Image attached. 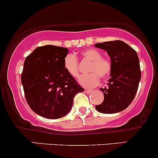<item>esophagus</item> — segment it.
<instances>
[{"instance_id": "obj_1", "label": "esophagus", "mask_w": 158, "mask_h": 158, "mask_svg": "<svg viewBox=\"0 0 158 158\" xmlns=\"http://www.w3.org/2000/svg\"><path fill=\"white\" fill-rule=\"evenodd\" d=\"M92 92V91L89 90V89H85V92L87 93V94H89V93H91Z\"/></svg>"}]
</instances>
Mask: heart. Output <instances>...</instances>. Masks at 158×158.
I'll return each instance as SVG.
<instances>
[{
    "label": "heart",
    "mask_w": 158,
    "mask_h": 158,
    "mask_svg": "<svg viewBox=\"0 0 158 158\" xmlns=\"http://www.w3.org/2000/svg\"><path fill=\"white\" fill-rule=\"evenodd\" d=\"M80 57L91 61L88 68L90 73L83 75L79 79L81 85L85 88H93L98 85L100 79L105 80L109 77L112 71V63L108 58L102 57L101 51L94 48L85 49L80 53ZM64 67L72 77H79V61L74 55L68 54L66 56L64 60Z\"/></svg>",
    "instance_id": "obj_1"
}]
</instances>
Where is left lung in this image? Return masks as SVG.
<instances>
[{
    "instance_id": "8db88e82",
    "label": "left lung",
    "mask_w": 158,
    "mask_h": 158,
    "mask_svg": "<svg viewBox=\"0 0 158 158\" xmlns=\"http://www.w3.org/2000/svg\"><path fill=\"white\" fill-rule=\"evenodd\" d=\"M94 46L107 51L113 66L107 86L100 89L104 93V101L95 108L103 114L120 112L132 103L139 88L142 73L138 54L127 43L119 40Z\"/></svg>"
}]
</instances>
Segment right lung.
Instances as JSON below:
<instances>
[{"label":"right lung","mask_w":158,"mask_h":158,"mask_svg":"<svg viewBox=\"0 0 158 158\" xmlns=\"http://www.w3.org/2000/svg\"><path fill=\"white\" fill-rule=\"evenodd\" d=\"M69 50L54 45L37 48L24 61L21 82L25 98L35 114L58 119L69 112L73 98L84 92L64 67Z\"/></svg>","instance_id":"1"}]
</instances>
